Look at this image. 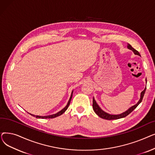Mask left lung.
Wrapping results in <instances>:
<instances>
[{
  "instance_id": "1",
  "label": "left lung",
  "mask_w": 155,
  "mask_h": 155,
  "mask_svg": "<svg viewBox=\"0 0 155 155\" xmlns=\"http://www.w3.org/2000/svg\"><path fill=\"white\" fill-rule=\"evenodd\" d=\"M127 48L129 49V50H132L135 54L140 56V53L138 52L137 50H136L134 48H133L131 45L128 44L127 45ZM146 82H147V80H146ZM146 87L144 88V90L141 92V98H140L139 102H138L136 105H133V106H132L131 108H129L127 111L124 112V113H122L121 114H119V115H110V114H107L106 112H105L104 111H103L99 107L98 104H97L96 101H95L94 98H93V105H92L93 109H94V112H95V114H96L97 115H98L100 117H101L102 119H104L113 120V119H120V118H123V117H125L126 116L129 115L130 113L132 112L137 107V105L141 102V101H142V100L143 99V97H144L145 91H146Z\"/></svg>"
}]
</instances>
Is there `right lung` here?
Masks as SVG:
<instances>
[{
  "label": "right lung",
  "mask_w": 155,
  "mask_h": 155,
  "mask_svg": "<svg viewBox=\"0 0 155 155\" xmlns=\"http://www.w3.org/2000/svg\"><path fill=\"white\" fill-rule=\"evenodd\" d=\"M72 93H73V92H72ZM71 97H72V94H71V97H70V100H69V101H68V104H67V106L65 107L64 109H63L61 110H60V112H58V113L55 114L51 115V116H35V115L31 114H31V116H32L36 117V118H41V119H51V118H54V117H58V116H59L61 115L62 114H63V113H64L65 111H66V110L68 109V106L70 105V102H71Z\"/></svg>",
  "instance_id": "1"
}]
</instances>
